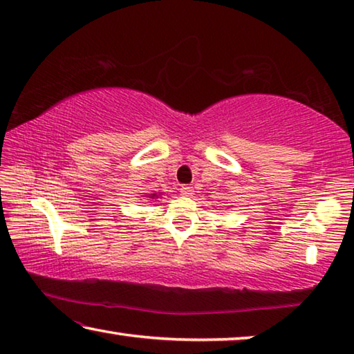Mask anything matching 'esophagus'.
Returning <instances> with one entry per match:
<instances>
[{
	"label": "esophagus",
	"mask_w": 354,
	"mask_h": 354,
	"mask_svg": "<svg viewBox=\"0 0 354 354\" xmlns=\"http://www.w3.org/2000/svg\"><path fill=\"white\" fill-rule=\"evenodd\" d=\"M179 192H181L183 196H190L192 194H194V189L189 187V185H183V187L179 189Z\"/></svg>",
	"instance_id": "esophagus-1"
}]
</instances>
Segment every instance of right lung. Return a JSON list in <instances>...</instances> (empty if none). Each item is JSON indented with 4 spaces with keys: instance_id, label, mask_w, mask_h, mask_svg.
<instances>
[{
    "instance_id": "right-lung-1",
    "label": "right lung",
    "mask_w": 354,
    "mask_h": 354,
    "mask_svg": "<svg viewBox=\"0 0 354 354\" xmlns=\"http://www.w3.org/2000/svg\"><path fill=\"white\" fill-rule=\"evenodd\" d=\"M145 196L148 200H156V198H159V196H160V192H159V194H147Z\"/></svg>"
}]
</instances>
